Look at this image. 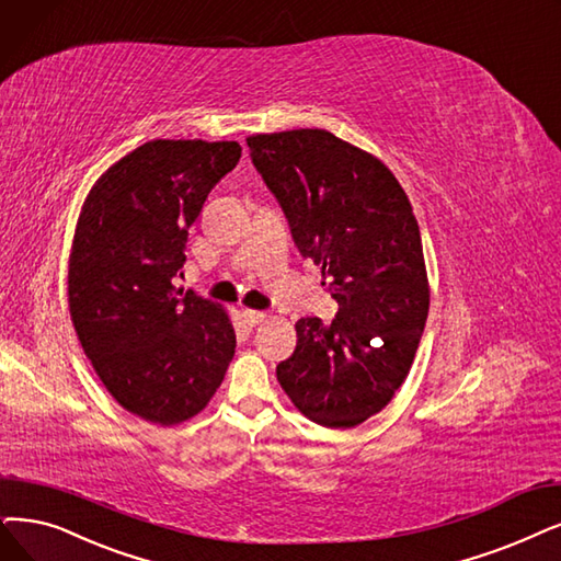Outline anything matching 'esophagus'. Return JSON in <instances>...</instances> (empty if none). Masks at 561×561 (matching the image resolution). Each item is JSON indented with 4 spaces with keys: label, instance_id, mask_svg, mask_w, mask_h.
Segmentation results:
<instances>
[{
    "label": "esophagus",
    "instance_id": "obj_1",
    "mask_svg": "<svg viewBox=\"0 0 561 561\" xmlns=\"http://www.w3.org/2000/svg\"><path fill=\"white\" fill-rule=\"evenodd\" d=\"M241 318H243V322L249 324V327H255V324H260V322L266 320V316H264L262 310H253V308H243V310H241Z\"/></svg>",
    "mask_w": 561,
    "mask_h": 561
}]
</instances>
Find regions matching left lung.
Listing matches in <instances>:
<instances>
[{
  "instance_id": "1",
  "label": "left lung",
  "mask_w": 561,
  "mask_h": 561,
  "mask_svg": "<svg viewBox=\"0 0 561 561\" xmlns=\"http://www.w3.org/2000/svg\"><path fill=\"white\" fill-rule=\"evenodd\" d=\"M245 142L299 253L322 266V285L339 304L331 324H295V354L276 377L310 421L354 428L405 382L428 318L431 285L410 197L377 156L329 130L255 133Z\"/></svg>"
}]
</instances>
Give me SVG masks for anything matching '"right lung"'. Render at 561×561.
<instances>
[{"label": "right lung", "instance_id": "add662e5", "mask_svg": "<svg viewBox=\"0 0 561 561\" xmlns=\"http://www.w3.org/2000/svg\"><path fill=\"white\" fill-rule=\"evenodd\" d=\"M241 159L234 140H151L87 193L69 255V310L84 354L119 405L176 425L203 412L234 356L228 310L182 274L188 228Z\"/></svg>", "mask_w": 561, "mask_h": 561}]
</instances>
